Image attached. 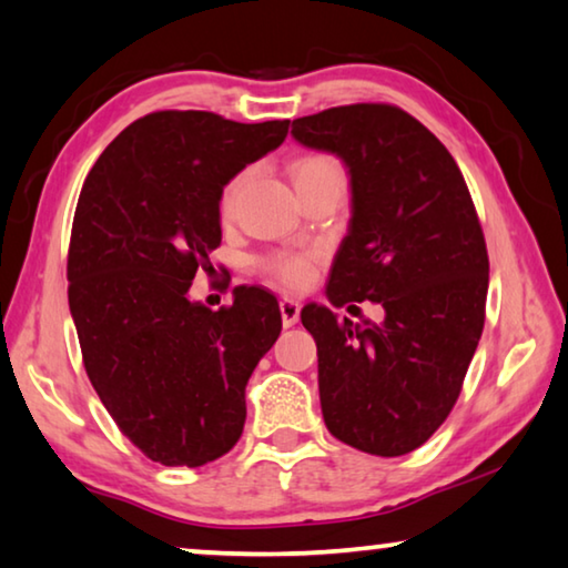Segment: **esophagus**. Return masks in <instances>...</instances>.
Masks as SVG:
<instances>
[{"label": "esophagus", "mask_w": 568, "mask_h": 568, "mask_svg": "<svg viewBox=\"0 0 568 568\" xmlns=\"http://www.w3.org/2000/svg\"><path fill=\"white\" fill-rule=\"evenodd\" d=\"M281 315L285 328H293V325L301 321V303L293 301V297H283L281 301Z\"/></svg>", "instance_id": "esophagus-1"}]
</instances>
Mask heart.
<instances>
[{"mask_svg": "<svg viewBox=\"0 0 568 568\" xmlns=\"http://www.w3.org/2000/svg\"><path fill=\"white\" fill-rule=\"evenodd\" d=\"M311 180H341L343 182V168L338 160L325 158V155H313L303 158L295 165V182H311ZM240 187V178L230 182L223 195V207H230L235 200V192ZM263 271L273 277L275 283L283 287H305L313 281V255L305 253H281L267 257L263 263Z\"/></svg>", "mask_w": 568, "mask_h": 568, "instance_id": "b5f03b06", "label": "heart"}]
</instances>
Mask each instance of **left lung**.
Instances as JSON below:
<instances>
[{
	"label": "left lung",
	"instance_id": "8db88e82",
	"mask_svg": "<svg viewBox=\"0 0 568 568\" xmlns=\"http://www.w3.org/2000/svg\"><path fill=\"white\" fill-rule=\"evenodd\" d=\"M307 150L351 180L348 233L328 303L373 301L383 321H338L307 303L331 434L373 456H403L436 434L484 331L488 255L464 175L434 132L390 104H345L293 120Z\"/></svg>",
	"mask_w": 568,
	"mask_h": 568
}]
</instances>
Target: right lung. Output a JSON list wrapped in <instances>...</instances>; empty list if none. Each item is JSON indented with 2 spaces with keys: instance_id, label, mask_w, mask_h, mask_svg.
I'll return each mask as SVG.
<instances>
[{
  "instance_id": "add662e5",
  "label": "right lung",
  "mask_w": 568,
  "mask_h": 568,
  "mask_svg": "<svg viewBox=\"0 0 568 568\" xmlns=\"http://www.w3.org/2000/svg\"><path fill=\"white\" fill-rule=\"evenodd\" d=\"M287 124L152 112L82 185L67 295L84 368L122 434L158 464L197 468L243 434L245 386L281 335V307L237 285L233 305L210 311L190 285L223 237V187L281 148Z\"/></svg>"
}]
</instances>
